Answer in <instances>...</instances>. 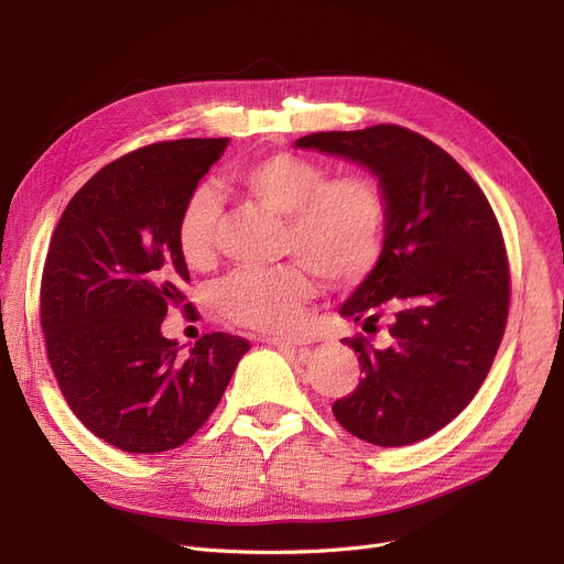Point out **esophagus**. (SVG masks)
Instances as JSON below:
<instances>
[{
	"mask_svg": "<svg viewBox=\"0 0 564 564\" xmlns=\"http://www.w3.org/2000/svg\"><path fill=\"white\" fill-rule=\"evenodd\" d=\"M264 344L276 346V348H293V350H302L311 346L308 337H262Z\"/></svg>",
	"mask_w": 564,
	"mask_h": 564,
	"instance_id": "34e87169",
	"label": "esophagus"
}]
</instances>
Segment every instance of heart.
<instances>
[{"instance_id": "b5f03b06", "label": "heart", "mask_w": 564, "mask_h": 564, "mask_svg": "<svg viewBox=\"0 0 564 564\" xmlns=\"http://www.w3.org/2000/svg\"><path fill=\"white\" fill-rule=\"evenodd\" d=\"M329 177L325 166L295 153H274L235 166L229 191L283 218L279 248L332 285L356 283L377 264L386 202L377 183L362 176ZM220 202L212 187L197 185L185 197L176 239L183 260L206 267L216 253ZM314 295V281L300 264L241 269L218 288V306L239 325L283 332L300 318Z\"/></svg>"}]
</instances>
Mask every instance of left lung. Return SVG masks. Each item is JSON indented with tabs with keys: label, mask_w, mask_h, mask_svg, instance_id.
I'll list each match as a JSON object with an SVG mask.
<instances>
[{
	"label": "left lung",
	"mask_w": 564,
	"mask_h": 564,
	"mask_svg": "<svg viewBox=\"0 0 564 564\" xmlns=\"http://www.w3.org/2000/svg\"><path fill=\"white\" fill-rule=\"evenodd\" d=\"M295 149L360 164L386 202L381 256L339 314L362 327L390 314V346L346 341L362 379L332 413L373 446L427 440L471 402L505 335L509 264L492 208L444 149L398 124L316 132Z\"/></svg>",
	"instance_id": "left-lung-1"
}]
</instances>
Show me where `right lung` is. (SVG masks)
Segmentation results:
<instances>
[{
  "label": "right lung",
  "instance_id": "add662e5",
  "mask_svg": "<svg viewBox=\"0 0 564 564\" xmlns=\"http://www.w3.org/2000/svg\"><path fill=\"white\" fill-rule=\"evenodd\" d=\"M227 139L145 145L99 170L62 214L41 279V329L67 404L124 453L181 446L218 406L250 348L214 332L181 352L162 335L191 281L176 239L185 197ZM191 306V304H185Z\"/></svg>",
  "mask_w": 564,
  "mask_h": 564
}]
</instances>
